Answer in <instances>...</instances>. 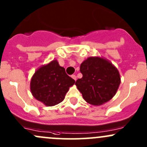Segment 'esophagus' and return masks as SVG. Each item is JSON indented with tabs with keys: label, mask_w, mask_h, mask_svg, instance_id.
Returning <instances> with one entry per match:
<instances>
[{
	"label": "esophagus",
	"mask_w": 147,
	"mask_h": 147,
	"mask_svg": "<svg viewBox=\"0 0 147 147\" xmlns=\"http://www.w3.org/2000/svg\"><path fill=\"white\" fill-rule=\"evenodd\" d=\"M71 78H73L74 80H76V75H72Z\"/></svg>",
	"instance_id": "34e87169"
}]
</instances>
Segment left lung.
<instances>
[{"label": "left lung", "mask_w": 147, "mask_h": 147, "mask_svg": "<svg viewBox=\"0 0 147 147\" xmlns=\"http://www.w3.org/2000/svg\"><path fill=\"white\" fill-rule=\"evenodd\" d=\"M80 71L83 77L76 80V86L88 103L100 106L116 94L121 76L117 68L108 59L90 57L81 63Z\"/></svg>", "instance_id": "1"}]
</instances>
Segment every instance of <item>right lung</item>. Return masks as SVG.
<instances>
[{
    "mask_svg": "<svg viewBox=\"0 0 147 147\" xmlns=\"http://www.w3.org/2000/svg\"><path fill=\"white\" fill-rule=\"evenodd\" d=\"M75 80L67 75L57 59L39 67L31 77L30 90L34 98L47 107L58 105L64 100Z\"/></svg>",
    "mask_w": 147,
    "mask_h": 147,
    "instance_id": "add662e5",
    "label": "right lung"
}]
</instances>
